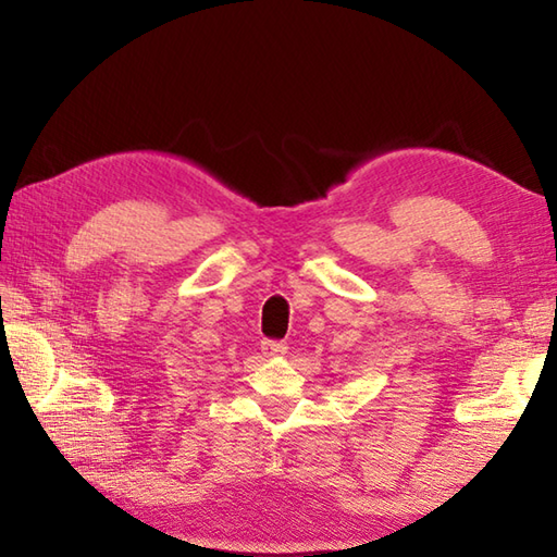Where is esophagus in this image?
Listing matches in <instances>:
<instances>
[{"label":"esophagus","instance_id":"esophagus-1","mask_svg":"<svg viewBox=\"0 0 557 557\" xmlns=\"http://www.w3.org/2000/svg\"><path fill=\"white\" fill-rule=\"evenodd\" d=\"M260 351H263L265 357H285V354H287V345H285V342L265 339L263 345H260Z\"/></svg>","mask_w":557,"mask_h":557}]
</instances>
